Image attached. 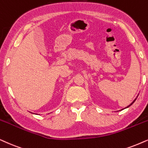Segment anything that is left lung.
<instances>
[{
	"instance_id": "left-lung-1",
	"label": "left lung",
	"mask_w": 148,
	"mask_h": 148,
	"mask_svg": "<svg viewBox=\"0 0 148 148\" xmlns=\"http://www.w3.org/2000/svg\"><path fill=\"white\" fill-rule=\"evenodd\" d=\"M136 98H135V99H134V101H133V102H132V103L130 104V105H128V106H127V107H126V108H128V107H129V106H131V105H132V104H133V103H134V101H135V100H136ZM122 110H123V109H122Z\"/></svg>"
}]
</instances>
